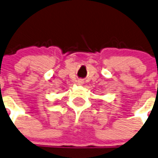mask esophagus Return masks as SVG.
Returning a JSON list of instances; mask_svg holds the SVG:
<instances>
[{
    "label": "esophagus",
    "mask_w": 158,
    "mask_h": 158,
    "mask_svg": "<svg viewBox=\"0 0 158 158\" xmlns=\"http://www.w3.org/2000/svg\"><path fill=\"white\" fill-rule=\"evenodd\" d=\"M84 84V81H82V80H78L77 81V84H79V85H81V84Z\"/></svg>",
    "instance_id": "esophagus-1"
}]
</instances>
